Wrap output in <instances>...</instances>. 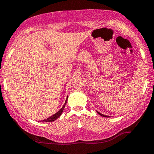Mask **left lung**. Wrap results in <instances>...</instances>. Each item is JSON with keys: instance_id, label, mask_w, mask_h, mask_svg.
<instances>
[{"instance_id": "left-lung-1", "label": "left lung", "mask_w": 154, "mask_h": 154, "mask_svg": "<svg viewBox=\"0 0 154 154\" xmlns=\"http://www.w3.org/2000/svg\"><path fill=\"white\" fill-rule=\"evenodd\" d=\"M97 112L98 114L100 115V116H103V117H105V118H109V116H105V115H103V114H102V113H100V112H97Z\"/></svg>"}]
</instances>
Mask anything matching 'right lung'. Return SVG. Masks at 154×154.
Instances as JSON below:
<instances>
[{
  "instance_id": "obj_1",
  "label": "right lung",
  "mask_w": 154,
  "mask_h": 154,
  "mask_svg": "<svg viewBox=\"0 0 154 154\" xmlns=\"http://www.w3.org/2000/svg\"><path fill=\"white\" fill-rule=\"evenodd\" d=\"M67 98H68V96H67V97H66V100H65V103H64V105H63L62 108H61L60 110H59L58 111V112H57L56 113L54 114L53 116H50L49 118H47V119H44V120H42V122H53V121H54L55 120H57V118H58L59 117V116H60L61 115H62L63 111H64V107H65V105H66V102H67Z\"/></svg>"
}]
</instances>
